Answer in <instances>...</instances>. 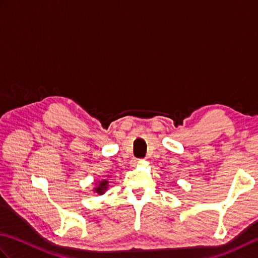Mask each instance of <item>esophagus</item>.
<instances>
[{
    "label": "esophagus",
    "instance_id": "34e87169",
    "mask_svg": "<svg viewBox=\"0 0 258 258\" xmlns=\"http://www.w3.org/2000/svg\"><path fill=\"white\" fill-rule=\"evenodd\" d=\"M139 163H141V160H138V158H134V160L131 161V164H132V166H135L138 165Z\"/></svg>",
    "mask_w": 258,
    "mask_h": 258
}]
</instances>
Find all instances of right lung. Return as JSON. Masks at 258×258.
<instances>
[{"instance_id":"add662e5","label":"right lung","mask_w":258,"mask_h":258,"mask_svg":"<svg viewBox=\"0 0 258 258\" xmlns=\"http://www.w3.org/2000/svg\"><path fill=\"white\" fill-rule=\"evenodd\" d=\"M107 180H102V182H100V185L97 186V187H95L94 188V190L96 191V193H98L100 195H102V194H104V191L106 190V188H107Z\"/></svg>"}]
</instances>
